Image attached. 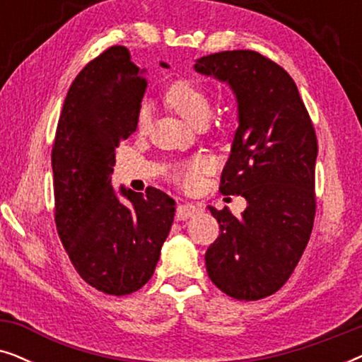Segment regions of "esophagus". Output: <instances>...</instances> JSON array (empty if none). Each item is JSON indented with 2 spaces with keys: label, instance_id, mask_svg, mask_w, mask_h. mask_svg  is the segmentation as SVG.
Returning a JSON list of instances; mask_svg holds the SVG:
<instances>
[{
  "label": "esophagus",
  "instance_id": "obj_1",
  "mask_svg": "<svg viewBox=\"0 0 362 362\" xmlns=\"http://www.w3.org/2000/svg\"><path fill=\"white\" fill-rule=\"evenodd\" d=\"M199 211H201L199 206H196V204H189V202H187V204H181V206H177V209H176V219L186 221L194 214H197Z\"/></svg>",
  "mask_w": 362,
  "mask_h": 362
}]
</instances>
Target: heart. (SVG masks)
I'll list each match as a JSON object with an SVG mask.
<instances>
[{"label":"heart","mask_w":362,"mask_h":362,"mask_svg":"<svg viewBox=\"0 0 362 362\" xmlns=\"http://www.w3.org/2000/svg\"><path fill=\"white\" fill-rule=\"evenodd\" d=\"M165 100L173 110L180 113L191 125L206 123L211 115V98L197 83L191 81H177L168 88ZM151 123V110L148 105H143L136 117L138 132H148ZM211 168V160L206 156H194L191 160L182 161L173 170V180L185 189H194L199 185L201 176Z\"/></svg>","instance_id":"obj_1"}]
</instances>
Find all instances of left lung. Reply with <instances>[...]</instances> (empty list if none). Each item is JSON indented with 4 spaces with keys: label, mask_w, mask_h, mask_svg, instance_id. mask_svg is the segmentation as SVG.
Segmentation results:
<instances>
[{
    "label": "left lung",
    "mask_w": 362,
    "mask_h": 362,
    "mask_svg": "<svg viewBox=\"0 0 362 362\" xmlns=\"http://www.w3.org/2000/svg\"><path fill=\"white\" fill-rule=\"evenodd\" d=\"M194 71L234 92L239 127L219 189L247 201L240 217L209 206L221 234L206 252L207 275L232 298H265L293 274L313 229V123L293 78L259 52L211 54Z\"/></svg>",
    "instance_id": "left-lung-1"
}]
</instances>
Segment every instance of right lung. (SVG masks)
Masks as SVG:
<instances>
[{"mask_svg":"<svg viewBox=\"0 0 362 362\" xmlns=\"http://www.w3.org/2000/svg\"><path fill=\"white\" fill-rule=\"evenodd\" d=\"M161 67H170L160 62ZM146 69L113 46L69 88L52 146L56 226L77 274L108 295H130L151 279L176 202L112 186L115 150L136 130Z\"/></svg>","mask_w":362,"mask_h":362,"instance_id":"add662e5","label":"right lung"}]
</instances>
